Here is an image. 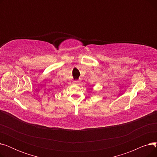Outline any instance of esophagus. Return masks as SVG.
<instances>
[{
    "label": "esophagus",
    "mask_w": 157,
    "mask_h": 157,
    "mask_svg": "<svg viewBox=\"0 0 157 157\" xmlns=\"http://www.w3.org/2000/svg\"><path fill=\"white\" fill-rule=\"evenodd\" d=\"M76 83H78V81H76Z\"/></svg>",
    "instance_id": "34e87169"
}]
</instances>
